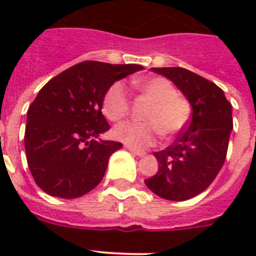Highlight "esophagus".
Returning <instances> with one entry per match:
<instances>
[{
	"label": "esophagus",
	"instance_id": "1",
	"mask_svg": "<svg viewBox=\"0 0 256 256\" xmlns=\"http://www.w3.org/2000/svg\"><path fill=\"white\" fill-rule=\"evenodd\" d=\"M124 148H128V150H130V152H132V154H136V156H146V152H142V150H138V148H132V146H130V144H126Z\"/></svg>",
	"mask_w": 256,
	"mask_h": 256
}]
</instances>
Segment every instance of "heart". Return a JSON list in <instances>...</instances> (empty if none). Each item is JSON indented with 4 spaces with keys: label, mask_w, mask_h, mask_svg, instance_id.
<instances>
[{
    "label": "heart",
    "mask_w": 256,
    "mask_h": 256,
    "mask_svg": "<svg viewBox=\"0 0 256 256\" xmlns=\"http://www.w3.org/2000/svg\"><path fill=\"white\" fill-rule=\"evenodd\" d=\"M144 96L152 100V106L144 116L148 122H124L116 124L112 134L116 140L132 148H144L156 142L160 132L164 136H176L186 128L191 108L168 80L160 77L134 82ZM130 102L122 82H114L106 90L102 100V112L108 120L116 122L128 116Z\"/></svg>",
    "instance_id": "1"
}]
</instances>
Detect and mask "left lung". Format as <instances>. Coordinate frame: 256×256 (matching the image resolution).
Masks as SVG:
<instances>
[{
  "mask_svg": "<svg viewBox=\"0 0 256 256\" xmlns=\"http://www.w3.org/2000/svg\"><path fill=\"white\" fill-rule=\"evenodd\" d=\"M186 96L192 116L175 142L154 152L158 171L144 180L156 195L187 200L210 186L226 160L232 130V108L214 82L183 68H152Z\"/></svg>",
  "mask_w": 256,
  "mask_h": 256,
  "instance_id": "1",
  "label": "left lung"
}]
</instances>
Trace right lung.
Instances as JSON below:
<instances>
[{
    "label": "right lung",
    "instance_id": "add662e5",
    "mask_svg": "<svg viewBox=\"0 0 256 256\" xmlns=\"http://www.w3.org/2000/svg\"><path fill=\"white\" fill-rule=\"evenodd\" d=\"M144 70L140 65L85 61L50 80L28 110L25 152L41 190L58 198L88 194L102 180L122 144L100 140L110 128L102 114L106 90Z\"/></svg>",
    "mask_w": 256,
    "mask_h": 256
}]
</instances>
